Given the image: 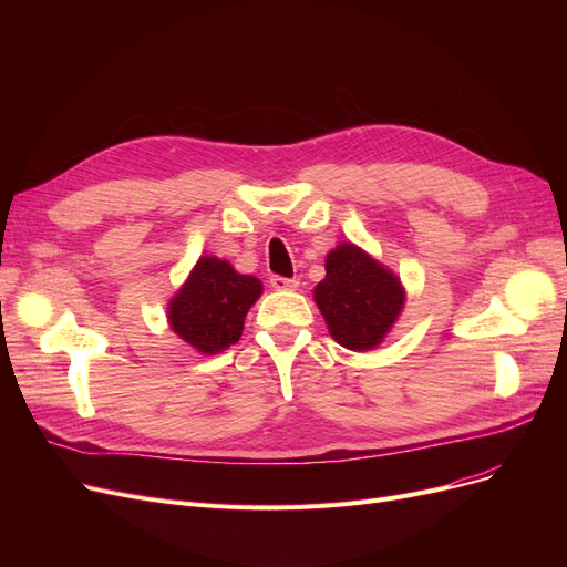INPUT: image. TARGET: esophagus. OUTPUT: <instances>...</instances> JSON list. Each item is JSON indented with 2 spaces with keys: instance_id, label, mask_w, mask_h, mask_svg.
<instances>
[{
  "instance_id": "34e87169",
  "label": "esophagus",
  "mask_w": 567,
  "mask_h": 567,
  "mask_svg": "<svg viewBox=\"0 0 567 567\" xmlns=\"http://www.w3.org/2000/svg\"><path fill=\"white\" fill-rule=\"evenodd\" d=\"M269 284H271L274 290H296L300 281L298 279H286V277H279V274H274Z\"/></svg>"
}]
</instances>
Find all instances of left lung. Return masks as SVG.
I'll list each match as a JSON object with an SVG mask.
<instances>
[{
  "instance_id": "obj_1",
  "label": "left lung",
  "mask_w": 567,
  "mask_h": 567,
  "mask_svg": "<svg viewBox=\"0 0 567 567\" xmlns=\"http://www.w3.org/2000/svg\"><path fill=\"white\" fill-rule=\"evenodd\" d=\"M315 300L340 346L371 350L398 319L404 290L373 257L342 244L326 257V279L315 288Z\"/></svg>"
}]
</instances>
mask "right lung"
I'll list each match as a JSON object with an SVG mask.
<instances>
[{"mask_svg": "<svg viewBox=\"0 0 567 567\" xmlns=\"http://www.w3.org/2000/svg\"><path fill=\"white\" fill-rule=\"evenodd\" d=\"M262 284L217 257H200L192 277L169 302V326L188 346L205 354L227 350L238 342L244 319L260 298Z\"/></svg>", "mask_w": 567, "mask_h": 567, "instance_id": "obj_1", "label": "right lung"}]
</instances>
